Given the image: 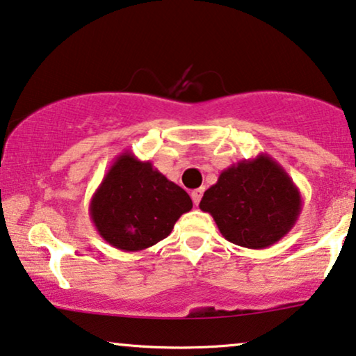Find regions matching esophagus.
Returning a JSON list of instances; mask_svg holds the SVG:
<instances>
[{"label": "esophagus", "instance_id": "obj_1", "mask_svg": "<svg viewBox=\"0 0 356 356\" xmlns=\"http://www.w3.org/2000/svg\"><path fill=\"white\" fill-rule=\"evenodd\" d=\"M192 200H193V203H195V205H198V203H200V200H202V195H203V188H195V191H193L192 193Z\"/></svg>", "mask_w": 356, "mask_h": 356}]
</instances>
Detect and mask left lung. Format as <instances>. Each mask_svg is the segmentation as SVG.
Listing matches in <instances>:
<instances>
[{
    "label": "left lung",
    "instance_id": "obj_1",
    "mask_svg": "<svg viewBox=\"0 0 356 356\" xmlns=\"http://www.w3.org/2000/svg\"><path fill=\"white\" fill-rule=\"evenodd\" d=\"M198 207L210 213L229 243L265 249L293 229L301 215L302 198L286 170L260 153L222 170Z\"/></svg>",
    "mask_w": 356,
    "mask_h": 356
}]
</instances>
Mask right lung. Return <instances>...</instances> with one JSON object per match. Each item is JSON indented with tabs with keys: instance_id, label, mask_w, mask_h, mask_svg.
Returning <instances> with one entry per match:
<instances>
[{
	"instance_id": "add662e5",
	"label": "right lung",
	"mask_w": 356,
	"mask_h": 356,
	"mask_svg": "<svg viewBox=\"0 0 356 356\" xmlns=\"http://www.w3.org/2000/svg\"><path fill=\"white\" fill-rule=\"evenodd\" d=\"M192 210L188 193L134 153L118 154L89 202L101 238L123 252H138L170 234Z\"/></svg>"
}]
</instances>
